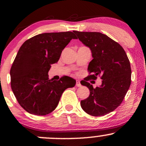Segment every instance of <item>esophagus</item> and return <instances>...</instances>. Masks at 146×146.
Segmentation results:
<instances>
[{
  "instance_id": "esophagus-1",
  "label": "esophagus",
  "mask_w": 146,
  "mask_h": 146,
  "mask_svg": "<svg viewBox=\"0 0 146 146\" xmlns=\"http://www.w3.org/2000/svg\"><path fill=\"white\" fill-rule=\"evenodd\" d=\"M75 85H76L77 87H80V86H82L81 84H80V82L79 81V80H77V81H76V84H75Z\"/></svg>"
}]
</instances>
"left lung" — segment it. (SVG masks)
Returning a JSON list of instances; mask_svg holds the SVG:
<instances>
[{
    "label": "left lung",
    "mask_w": 146,
    "mask_h": 146,
    "mask_svg": "<svg viewBox=\"0 0 146 146\" xmlns=\"http://www.w3.org/2000/svg\"><path fill=\"white\" fill-rule=\"evenodd\" d=\"M88 46L93 59L88 64L89 75L82 85L90 90L88 98L80 102L82 108L92 116H103L113 111L123 102L131 83V67L123 47L100 32L73 31ZM100 76L102 85L94 89L88 81Z\"/></svg>",
    "instance_id": "8db88e82"
}]
</instances>
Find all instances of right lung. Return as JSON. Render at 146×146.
I'll return each instance as SVG.
<instances>
[{"label":"right lung","instance_id":"obj_1","mask_svg":"<svg viewBox=\"0 0 146 146\" xmlns=\"http://www.w3.org/2000/svg\"><path fill=\"white\" fill-rule=\"evenodd\" d=\"M72 39L71 31L44 33L22 44L10 70L11 87L19 104L35 115H48L58 106L66 88L75 80L63 76L59 80L48 79L51 65L59 60L62 51Z\"/></svg>","mask_w":146,"mask_h":146}]
</instances>
